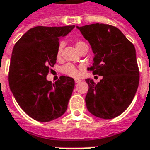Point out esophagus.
<instances>
[{
    "label": "esophagus",
    "instance_id": "1",
    "mask_svg": "<svg viewBox=\"0 0 150 150\" xmlns=\"http://www.w3.org/2000/svg\"><path fill=\"white\" fill-rule=\"evenodd\" d=\"M81 81H82V80H80V79H75V83H80Z\"/></svg>",
    "mask_w": 150,
    "mask_h": 150
}]
</instances>
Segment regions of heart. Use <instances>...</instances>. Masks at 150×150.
<instances>
[{
    "label": "heart",
    "instance_id": "heart-1",
    "mask_svg": "<svg viewBox=\"0 0 150 150\" xmlns=\"http://www.w3.org/2000/svg\"><path fill=\"white\" fill-rule=\"evenodd\" d=\"M75 46H76V47H77V49L78 51H80L82 48H83L85 47H88V45L85 42H82V41L76 42ZM62 49V43H60L58 45V47H57V57H59L61 56ZM62 72L67 74V75H68V76H71V77H78V75H79V71L72 64H67L64 67H62Z\"/></svg>",
    "mask_w": 150,
    "mask_h": 150
}]
</instances>
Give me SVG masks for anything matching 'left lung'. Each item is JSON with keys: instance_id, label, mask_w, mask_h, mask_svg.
<instances>
[{"instance_id": "left-lung-1", "label": "left lung", "mask_w": 150, "mask_h": 150, "mask_svg": "<svg viewBox=\"0 0 150 150\" xmlns=\"http://www.w3.org/2000/svg\"><path fill=\"white\" fill-rule=\"evenodd\" d=\"M77 28L89 42L94 54L90 70L103 76L96 84L87 78V108L93 115L111 119L124 112L134 98L139 72L134 46L118 28L107 24H91Z\"/></svg>"}]
</instances>
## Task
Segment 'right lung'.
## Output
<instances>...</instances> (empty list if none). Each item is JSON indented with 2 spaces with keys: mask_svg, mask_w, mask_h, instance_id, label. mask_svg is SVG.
<instances>
[{
  "mask_svg": "<svg viewBox=\"0 0 150 150\" xmlns=\"http://www.w3.org/2000/svg\"><path fill=\"white\" fill-rule=\"evenodd\" d=\"M74 27L36 26L15 44L9 70L10 88L21 109L37 121L50 122L67 108L74 79L61 76L52 83L47 75L57 62L60 38Z\"/></svg>",
  "mask_w": 150,
  "mask_h": 150,
  "instance_id": "add662e5",
  "label": "right lung"
}]
</instances>
